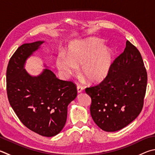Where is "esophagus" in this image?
Returning a JSON list of instances; mask_svg holds the SVG:
<instances>
[{
	"mask_svg": "<svg viewBox=\"0 0 155 155\" xmlns=\"http://www.w3.org/2000/svg\"><path fill=\"white\" fill-rule=\"evenodd\" d=\"M83 87L81 85H77V91L78 93H81L83 91Z\"/></svg>",
	"mask_w": 155,
	"mask_h": 155,
	"instance_id": "34e87169",
	"label": "esophagus"
}]
</instances>
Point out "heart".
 <instances>
[{
  "mask_svg": "<svg viewBox=\"0 0 155 155\" xmlns=\"http://www.w3.org/2000/svg\"><path fill=\"white\" fill-rule=\"evenodd\" d=\"M112 62V52L104 47L102 41L89 39L70 47L68 56L59 55L57 66L61 74L68 77L81 65V73L91 82H100L108 75Z\"/></svg>",
  "mask_w": 155,
  "mask_h": 155,
  "instance_id": "heart-1",
  "label": "heart"
}]
</instances>
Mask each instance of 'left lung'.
<instances>
[{
  "instance_id": "left-lung-1",
  "label": "left lung",
  "mask_w": 155,
  "mask_h": 155,
  "mask_svg": "<svg viewBox=\"0 0 155 155\" xmlns=\"http://www.w3.org/2000/svg\"><path fill=\"white\" fill-rule=\"evenodd\" d=\"M147 78L141 54L127 41L124 51L114 60L104 79L85 89L91 98L90 112L95 124L113 132L136 119L144 106Z\"/></svg>"
}]
</instances>
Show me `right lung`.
Returning <instances> with one entry per match:
<instances>
[{
	"instance_id": "1",
	"label": "right lung",
	"mask_w": 155,
	"mask_h": 155,
	"mask_svg": "<svg viewBox=\"0 0 155 155\" xmlns=\"http://www.w3.org/2000/svg\"><path fill=\"white\" fill-rule=\"evenodd\" d=\"M43 43H25L13 53L7 68V93L11 106L27 128L52 137L65 125L68 106L77 97V89L72 81L59 79L49 69L37 77L25 70L27 58Z\"/></svg>"
}]
</instances>
